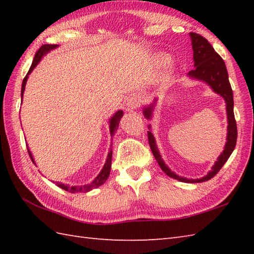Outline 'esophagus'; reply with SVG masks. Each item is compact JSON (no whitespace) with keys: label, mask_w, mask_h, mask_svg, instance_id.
<instances>
[{"label":"esophagus","mask_w":254,"mask_h":254,"mask_svg":"<svg viewBox=\"0 0 254 254\" xmlns=\"http://www.w3.org/2000/svg\"><path fill=\"white\" fill-rule=\"evenodd\" d=\"M141 104H142L141 96L136 93L131 94L130 96H128V98L127 100V107L128 110L137 109V108H139V106H141Z\"/></svg>","instance_id":"1"}]
</instances>
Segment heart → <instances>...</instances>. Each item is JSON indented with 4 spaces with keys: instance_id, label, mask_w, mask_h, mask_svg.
<instances>
[{
    "instance_id": "obj_1",
    "label": "heart",
    "mask_w": 254,
    "mask_h": 254,
    "mask_svg": "<svg viewBox=\"0 0 254 254\" xmlns=\"http://www.w3.org/2000/svg\"><path fill=\"white\" fill-rule=\"evenodd\" d=\"M158 60H159V62L163 63V62H165V61L167 60V58H166V57H164V56H160V57H159V59H158Z\"/></svg>"
}]
</instances>
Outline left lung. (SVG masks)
<instances>
[{"label": "left lung", "instance_id": "1", "mask_svg": "<svg viewBox=\"0 0 254 254\" xmlns=\"http://www.w3.org/2000/svg\"><path fill=\"white\" fill-rule=\"evenodd\" d=\"M191 39H192V48H193V60H194V67L191 69L188 75L192 78L203 80V82L207 83L210 87L216 91L217 94L223 97L226 101V108H227V118H228V133H227V143L225 145V149L219 156L218 159L215 165L212 167L208 174L201 178V179H187V178L177 176L175 172H172L168 167L161 159L158 148L156 146L155 138L153 134L149 131L147 132L148 136V143L152 153L154 155L155 159L157 160L160 168L165 171L167 176L174 178L176 180H179L181 182H189V183H197V182H204L209 179H212L214 176H216L217 172L222 169V167L225 165L226 161L230 157L231 153L234 152L237 143V123L235 120L234 115V95L233 89L228 79V72L226 68L225 62L218 53L214 50L212 45L209 44L207 39L201 35L195 34V32H190ZM156 101V99L154 100ZM154 105L149 106L144 109V116L147 119L152 117Z\"/></svg>", "mask_w": 254, "mask_h": 254}]
</instances>
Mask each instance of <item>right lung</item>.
<instances>
[{
    "mask_svg": "<svg viewBox=\"0 0 254 254\" xmlns=\"http://www.w3.org/2000/svg\"><path fill=\"white\" fill-rule=\"evenodd\" d=\"M58 46L57 45H42L39 49H38V51L36 52L35 55V58H34V61H32L31 63V66L29 68L28 73H27V75L25 76V78L23 79V84H21V100H23V95H24V90H25V86H26V82H27V78H28V75L31 73L32 69L35 68V66L37 65L38 63H39L40 59L44 57L47 52H49L50 50L55 49V48H57ZM123 115L122 111H118L115 116H113L111 118L110 120V134L111 136L115 135V132L117 131L118 128V126H119V122H120V119ZM27 150H28V154H29V157L30 159L32 160V163H35L34 161V158H32V155L30 153V150L27 148ZM111 158H112V150L110 149L109 154H108V157H107V160H106V164L104 166V168H102L100 174L97 176L95 178V180L89 183V185H85V186H74V187H71L68 185H63V183H60V182H57V186L59 188L63 189V190H65L67 192H71V193H75V192H88L90 191L91 189H95L97 187H99L101 185H104V183L106 182V180L108 179V177H109L110 175V170H111Z\"/></svg>",
    "mask_w": 254,
    "mask_h": 254,
    "instance_id": "add662e5",
    "label": "right lung"
}]
</instances>
